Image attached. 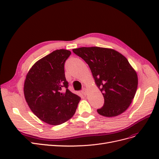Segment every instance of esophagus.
Here are the masks:
<instances>
[{"mask_svg": "<svg viewBox=\"0 0 159 159\" xmlns=\"http://www.w3.org/2000/svg\"><path fill=\"white\" fill-rule=\"evenodd\" d=\"M81 92H82V93H83L84 95H87L88 91H87V89H86L85 88H84L82 90H81Z\"/></svg>", "mask_w": 159, "mask_h": 159, "instance_id": "34e87169", "label": "esophagus"}]
</instances>
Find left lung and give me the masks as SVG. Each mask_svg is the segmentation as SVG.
Returning <instances> with one entry per match:
<instances>
[{
    "label": "left lung",
    "instance_id": "obj_1",
    "mask_svg": "<svg viewBox=\"0 0 159 159\" xmlns=\"http://www.w3.org/2000/svg\"><path fill=\"white\" fill-rule=\"evenodd\" d=\"M73 52L88 64L103 95L104 104L98 113L111 117L126 111L138 85L137 74L126 57L113 49L100 47H81Z\"/></svg>",
    "mask_w": 159,
    "mask_h": 159
}]
</instances>
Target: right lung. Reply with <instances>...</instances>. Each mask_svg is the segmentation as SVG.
<instances>
[{"label": "right lung", "mask_w": 159, "mask_h": 159, "mask_svg": "<svg viewBox=\"0 0 159 159\" xmlns=\"http://www.w3.org/2000/svg\"><path fill=\"white\" fill-rule=\"evenodd\" d=\"M71 52L57 50L36 61L28 71L24 93L34 114L44 122L57 125L75 112L80 97L68 89L64 72Z\"/></svg>", "instance_id": "obj_1"}]
</instances>
